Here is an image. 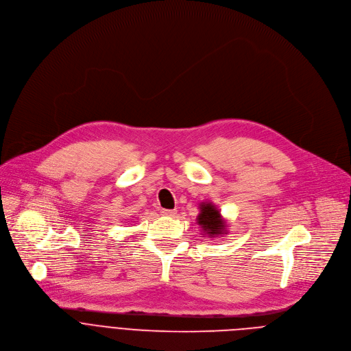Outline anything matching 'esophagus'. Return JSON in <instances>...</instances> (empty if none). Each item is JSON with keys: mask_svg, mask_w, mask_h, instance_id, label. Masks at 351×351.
<instances>
[{"mask_svg": "<svg viewBox=\"0 0 351 351\" xmlns=\"http://www.w3.org/2000/svg\"><path fill=\"white\" fill-rule=\"evenodd\" d=\"M161 213H162L164 216H169V217H172V216H175V215H176V212H175L173 209H162V210H161Z\"/></svg>", "mask_w": 351, "mask_h": 351, "instance_id": "1", "label": "esophagus"}]
</instances>
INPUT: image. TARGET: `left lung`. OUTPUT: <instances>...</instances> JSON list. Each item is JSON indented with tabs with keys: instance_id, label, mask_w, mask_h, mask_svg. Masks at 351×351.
<instances>
[{
	"instance_id": "obj_1",
	"label": "left lung",
	"mask_w": 351,
	"mask_h": 351,
	"mask_svg": "<svg viewBox=\"0 0 351 351\" xmlns=\"http://www.w3.org/2000/svg\"><path fill=\"white\" fill-rule=\"evenodd\" d=\"M199 215L197 216V223L202 227L206 234L215 237L220 234H227L224 220L221 219L220 210L210 202H201Z\"/></svg>"
}]
</instances>
